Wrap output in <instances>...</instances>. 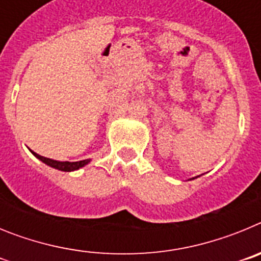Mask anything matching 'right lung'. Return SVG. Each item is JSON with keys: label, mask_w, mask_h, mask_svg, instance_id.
<instances>
[{"label": "right lung", "mask_w": 261, "mask_h": 261, "mask_svg": "<svg viewBox=\"0 0 261 261\" xmlns=\"http://www.w3.org/2000/svg\"><path fill=\"white\" fill-rule=\"evenodd\" d=\"M32 154L39 158L41 162H44L45 165L50 166L53 168H57V170H61V171H74V170H78V168L84 167L85 165L90 162L89 159H85V161H80V162H59V161H55V159H49V158H45V156H41L39 154L34 153Z\"/></svg>", "instance_id": "right-lung-1"}]
</instances>
